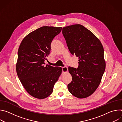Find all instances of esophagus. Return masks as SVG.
<instances>
[{"label": "esophagus", "instance_id": "obj_1", "mask_svg": "<svg viewBox=\"0 0 122 122\" xmlns=\"http://www.w3.org/2000/svg\"><path fill=\"white\" fill-rule=\"evenodd\" d=\"M62 72H66L67 71H68L67 67H66V66L62 67Z\"/></svg>", "mask_w": 122, "mask_h": 122}]
</instances>
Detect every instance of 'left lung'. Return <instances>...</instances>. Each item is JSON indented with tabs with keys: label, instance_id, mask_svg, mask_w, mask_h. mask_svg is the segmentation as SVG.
I'll return each mask as SVG.
<instances>
[{
	"label": "left lung",
	"instance_id": "left-lung-1",
	"mask_svg": "<svg viewBox=\"0 0 122 122\" xmlns=\"http://www.w3.org/2000/svg\"><path fill=\"white\" fill-rule=\"evenodd\" d=\"M62 34L69 51L79 57L77 68L68 66L72 78L67 85L68 91L78 98L87 97L97 88L105 70L103 46L92 32L81 25L64 27Z\"/></svg>",
	"mask_w": 122,
	"mask_h": 122
}]
</instances>
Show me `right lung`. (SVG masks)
Wrapping results in <instances>:
<instances>
[{
  "label": "right lung",
  "instance_id": "obj_1",
  "mask_svg": "<svg viewBox=\"0 0 122 122\" xmlns=\"http://www.w3.org/2000/svg\"><path fill=\"white\" fill-rule=\"evenodd\" d=\"M62 27L42 26L23 40L18 51L16 72L26 91L32 97L43 99L53 92L62 68L45 65L50 54L51 44Z\"/></svg>",
  "mask_w": 122,
  "mask_h": 122
}]
</instances>
